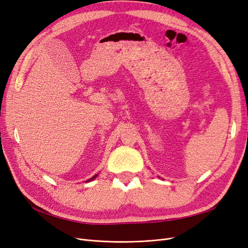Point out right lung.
<instances>
[{"label": "right lung", "mask_w": 248, "mask_h": 248, "mask_svg": "<svg viewBox=\"0 0 248 248\" xmlns=\"http://www.w3.org/2000/svg\"><path fill=\"white\" fill-rule=\"evenodd\" d=\"M95 177H96V176H94V177H93V178H92V179H94V178H95ZM92 179H91V180H92Z\"/></svg>", "instance_id": "add662e5"}]
</instances>
